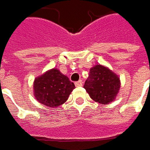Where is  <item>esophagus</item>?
Wrapping results in <instances>:
<instances>
[{"label": "esophagus", "mask_w": 150, "mask_h": 150, "mask_svg": "<svg viewBox=\"0 0 150 150\" xmlns=\"http://www.w3.org/2000/svg\"><path fill=\"white\" fill-rule=\"evenodd\" d=\"M75 86L76 87H81V86H83V81L82 80H79L78 82H76L75 83Z\"/></svg>", "instance_id": "esophagus-1"}]
</instances>
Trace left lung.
I'll list each match as a JSON object with an SVG mask.
<instances>
[{
	"label": "left lung",
	"instance_id": "8db88e82",
	"mask_svg": "<svg viewBox=\"0 0 150 150\" xmlns=\"http://www.w3.org/2000/svg\"><path fill=\"white\" fill-rule=\"evenodd\" d=\"M83 88L93 100L101 104H108L115 99L120 88V81L108 68L97 65L90 69L89 77Z\"/></svg>",
	"mask_w": 150,
	"mask_h": 150
}]
</instances>
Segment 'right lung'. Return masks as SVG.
I'll return each instance as SVG.
<instances>
[{"instance_id": "right-lung-1", "label": "right lung", "mask_w": 150, "mask_h": 150, "mask_svg": "<svg viewBox=\"0 0 150 150\" xmlns=\"http://www.w3.org/2000/svg\"><path fill=\"white\" fill-rule=\"evenodd\" d=\"M34 94L45 106L57 108L64 103L75 88L74 83L57 69H52L35 79Z\"/></svg>"}]
</instances>
